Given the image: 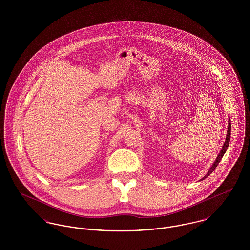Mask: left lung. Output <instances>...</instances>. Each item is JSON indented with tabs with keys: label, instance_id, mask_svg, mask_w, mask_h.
Returning <instances> with one entry per match:
<instances>
[{
	"label": "left lung",
	"instance_id": "8db88e82",
	"mask_svg": "<svg viewBox=\"0 0 250 250\" xmlns=\"http://www.w3.org/2000/svg\"><path fill=\"white\" fill-rule=\"evenodd\" d=\"M228 122H229V123H228V130H227L226 141H225V143H224L223 146H222V148H221V150H220V153H219L218 155L216 156V158H215V160H214L213 165L211 166L210 169L208 170V172L205 174V176H204L203 178L201 179L200 181H202V180L207 178V177H208V176H209V175L214 171V168L217 167L218 163H219V162H220V160L222 159L223 155H225V153H226L227 149H228L229 144V141H230V130H231V124H230V119H229V121H228Z\"/></svg>",
	"mask_w": 250,
	"mask_h": 250
}]
</instances>
